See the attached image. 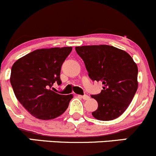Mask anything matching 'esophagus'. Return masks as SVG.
Returning a JSON list of instances; mask_svg holds the SVG:
<instances>
[{
  "label": "esophagus",
  "mask_w": 156,
  "mask_h": 156,
  "mask_svg": "<svg viewBox=\"0 0 156 156\" xmlns=\"http://www.w3.org/2000/svg\"><path fill=\"white\" fill-rule=\"evenodd\" d=\"M78 96L80 97V98H83V99H84V100H88V99H89V95H78Z\"/></svg>",
  "instance_id": "34e87169"
}]
</instances>
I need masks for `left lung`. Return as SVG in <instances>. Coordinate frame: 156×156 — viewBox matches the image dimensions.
Masks as SVG:
<instances>
[{
	"label": "left lung",
	"instance_id": "8db88e82",
	"mask_svg": "<svg viewBox=\"0 0 156 156\" xmlns=\"http://www.w3.org/2000/svg\"><path fill=\"white\" fill-rule=\"evenodd\" d=\"M76 51L89 77L104 86L99 94L91 95L98 105L92 116L99 121L118 118L127 110L138 88L136 64L128 53L111 45L79 46Z\"/></svg>",
	"mask_w": 156,
	"mask_h": 156
}]
</instances>
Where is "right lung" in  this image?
<instances>
[{
    "label": "right lung",
    "instance_id": "obj_1",
    "mask_svg": "<svg viewBox=\"0 0 156 156\" xmlns=\"http://www.w3.org/2000/svg\"><path fill=\"white\" fill-rule=\"evenodd\" d=\"M72 47L37 49L13 64L10 83L18 101L35 118L51 120L68 108L73 95H60L51 90L60 79L62 64Z\"/></svg>",
    "mask_w": 156,
    "mask_h": 156
}]
</instances>
